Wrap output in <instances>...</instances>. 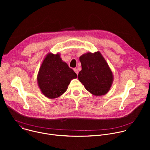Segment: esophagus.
<instances>
[{
	"label": "esophagus",
	"mask_w": 150,
	"mask_h": 150,
	"mask_svg": "<svg viewBox=\"0 0 150 150\" xmlns=\"http://www.w3.org/2000/svg\"><path fill=\"white\" fill-rule=\"evenodd\" d=\"M74 72L78 75V69H77V68H74Z\"/></svg>",
	"instance_id": "esophagus-1"
}]
</instances>
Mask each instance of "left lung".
Listing matches in <instances>:
<instances>
[{
    "label": "left lung",
    "instance_id": "left-lung-1",
    "mask_svg": "<svg viewBox=\"0 0 150 150\" xmlns=\"http://www.w3.org/2000/svg\"><path fill=\"white\" fill-rule=\"evenodd\" d=\"M82 70L78 78L85 89L96 96L109 92L113 82V74L100 52H87L79 57Z\"/></svg>",
    "mask_w": 150,
    "mask_h": 150
}]
</instances>
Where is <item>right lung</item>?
Instances as JSON below:
<instances>
[{
  "mask_svg": "<svg viewBox=\"0 0 150 150\" xmlns=\"http://www.w3.org/2000/svg\"><path fill=\"white\" fill-rule=\"evenodd\" d=\"M76 73L62 60L59 53H49L39 69L37 80L38 87L45 97L54 99L65 93Z\"/></svg>",
  "mask_w": 150,
  "mask_h": 150,
  "instance_id": "1",
  "label": "right lung"
}]
</instances>
